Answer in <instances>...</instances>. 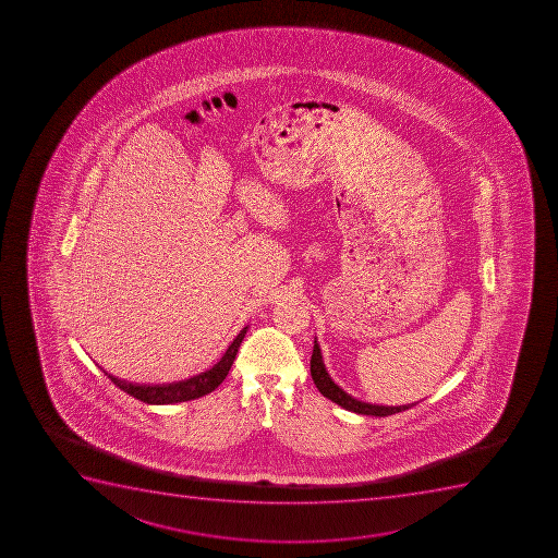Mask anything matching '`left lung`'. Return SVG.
<instances>
[{
  "label": "left lung",
  "mask_w": 558,
  "mask_h": 558,
  "mask_svg": "<svg viewBox=\"0 0 558 558\" xmlns=\"http://www.w3.org/2000/svg\"><path fill=\"white\" fill-rule=\"evenodd\" d=\"M311 376H313L315 386L318 387V391H320L324 397L329 398L331 402L338 403V405H342V408L348 409V411H353V413L369 414V416H389V414L402 413L405 409H411L413 405H416V402L408 403V405H397V408H391V405H375V403L362 402V400H356V398L348 395V392L343 391L342 387L337 386V384L332 381L331 376L327 373L324 359H322L320 345L316 342V338L315 348H313V356H311Z\"/></svg>",
  "instance_id": "left-lung-1"
}]
</instances>
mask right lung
<instances>
[{
    "mask_svg": "<svg viewBox=\"0 0 558 558\" xmlns=\"http://www.w3.org/2000/svg\"><path fill=\"white\" fill-rule=\"evenodd\" d=\"M245 332H247V327H243L242 331L238 332V337L232 340L223 356L210 369L199 373V375L193 376L189 380L161 384V386H140V384L120 380V378L109 375L106 371L104 373L111 378L114 386L120 387L122 391L128 392L131 397L138 398L142 402L155 403V405L187 402V400H194V398L204 397L207 392L215 391L216 387L226 380L227 373H229L232 362L236 359L238 348H240Z\"/></svg>",
    "mask_w": 558,
    "mask_h": 558,
    "instance_id": "obj_1",
    "label": "right lung"
}]
</instances>
